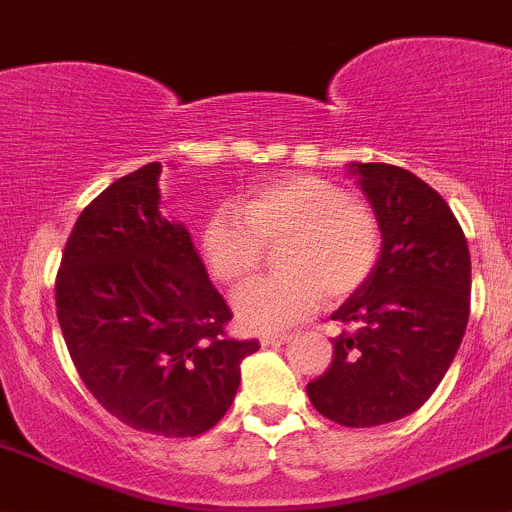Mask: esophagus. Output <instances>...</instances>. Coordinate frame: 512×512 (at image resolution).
Segmentation results:
<instances>
[{
    "label": "esophagus",
    "instance_id": "obj_1",
    "mask_svg": "<svg viewBox=\"0 0 512 512\" xmlns=\"http://www.w3.org/2000/svg\"><path fill=\"white\" fill-rule=\"evenodd\" d=\"M285 342H289V334H265V337H260L262 347H280Z\"/></svg>",
    "mask_w": 512,
    "mask_h": 512
}]
</instances>
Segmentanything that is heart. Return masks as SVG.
Returning a JSON list of instances; mask_svg holds the SVG:
<instances>
[{
	"mask_svg": "<svg viewBox=\"0 0 512 512\" xmlns=\"http://www.w3.org/2000/svg\"><path fill=\"white\" fill-rule=\"evenodd\" d=\"M280 247L282 275L240 289L232 299L245 332H280L322 307L354 297L374 275L381 227L374 210L342 185L292 173L247 190L237 210L218 208L200 230V255L220 285L250 282Z\"/></svg>",
	"mask_w": 512,
	"mask_h": 512,
	"instance_id": "obj_1",
	"label": "heart"
}]
</instances>
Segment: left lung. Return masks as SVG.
<instances>
[{"label": "left lung", "mask_w": 512, "mask_h": 512, "mask_svg": "<svg viewBox=\"0 0 512 512\" xmlns=\"http://www.w3.org/2000/svg\"><path fill=\"white\" fill-rule=\"evenodd\" d=\"M374 208L381 255L374 275L337 312L352 327L307 396L329 421L381 426L414 414L436 391L471 312V255L461 225L428 183L389 163H352Z\"/></svg>", "instance_id": "1"}]
</instances>
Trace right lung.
Masks as SVG:
<instances>
[{
  "mask_svg": "<svg viewBox=\"0 0 512 512\" xmlns=\"http://www.w3.org/2000/svg\"><path fill=\"white\" fill-rule=\"evenodd\" d=\"M160 163L108 185L76 220L59 275L56 317L98 404L136 431L188 438L230 409L257 339L232 319L185 225L160 213Z\"/></svg>",
  "mask_w": 512,
  "mask_h": 512,
  "instance_id": "add662e5",
  "label": "right lung"
}]
</instances>
